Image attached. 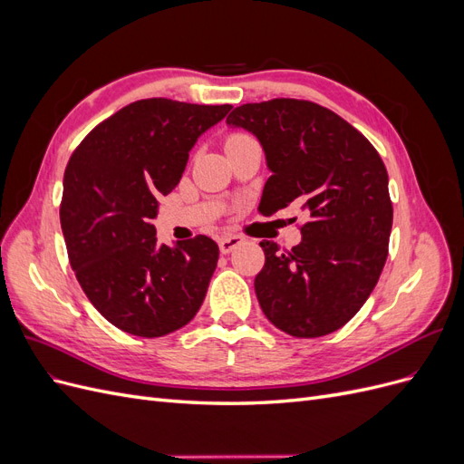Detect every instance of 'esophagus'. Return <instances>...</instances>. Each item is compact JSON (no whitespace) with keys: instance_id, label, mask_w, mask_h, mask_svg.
Listing matches in <instances>:
<instances>
[{"instance_id":"obj_1","label":"esophagus","mask_w":464,"mask_h":464,"mask_svg":"<svg viewBox=\"0 0 464 464\" xmlns=\"http://www.w3.org/2000/svg\"><path fill=\"white\" fill-rule=\"evenodd\" d=\"M246 242V236L240 234H230V236H224L218 240V247H220V254H230L234 247H237L240 244Z\"/></svg>"}]
</instances>
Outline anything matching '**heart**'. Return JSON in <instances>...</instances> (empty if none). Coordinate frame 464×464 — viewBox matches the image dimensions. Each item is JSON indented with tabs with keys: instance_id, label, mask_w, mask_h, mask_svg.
Listing matches in <instances>:
<instances>
[{
	"instance_id": "obj_1",
	"label": "heart",
	"mask_w": 464,
	"mask_h": 464,
	"mask_svg": "<svg viewBox=\"0 0 464 464\" xmlns=\"http://www.w3.org/2000/svg\"><path fill=\"white\" fill-rule=\"evenodd\" d=\"M246 133H230L228 137H227V141H228V139H237V137H244Z\"/></svg>"
}]
</instances>
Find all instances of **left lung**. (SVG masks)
I'll return each mask as SVG.
<instances>
[{
  "mask_svg": "<svg viewBox=\"0 0 464 464\" xmlns=\"http://www.w3.org/2000/svg\"><path fill=\"white\" fill-rule=\"evenodd\" d=\"M227 123L263 145L273 176L261 215L296 205L307 218L290 251L259 242L265 265L256 294L263 314L298 339L341 329L370 298L387 259L392 203L382 157L356 128L310 101L242 104Z\"/></svg>",
  "mask_w": 464,
  "mask_h": 464,
  "instance_id": "1",
  "label": "left lung"
}]
</instances>
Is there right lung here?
Segmentation results:
<instances>
[{"instance_id":"1","label":"right lung","mask_w":464,"mask_h":464,"mask_svg":"<svg viewBox=\"0 0 464 464\" xmlns=\"http://www.w3.org/2000/svg\"><path fill=\"white\" fill-rule=\"evenodd\" d=\"M230 108L145 98L98 123L67 162L60 220L69 263L91 304L125 333L164 336L199 312L218 246L201 234L159 246L150 218L199 135Z\"/></svg>"}]
</instances>
